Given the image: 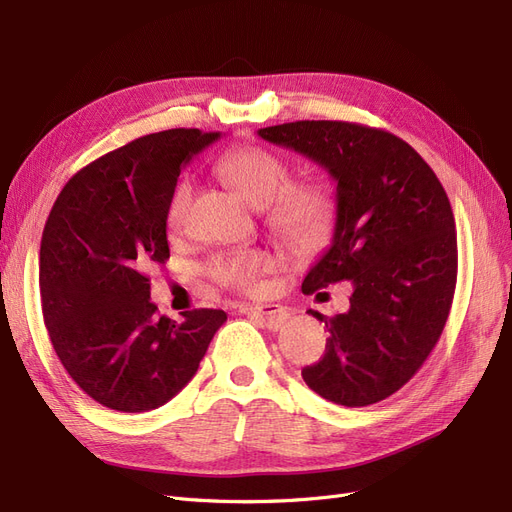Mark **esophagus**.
<instances>
[{
  "label": "esophagus",
  "instance_id": "34e87169",
  "mask_svg": "<svg viewBox=\"0 0 512 512\" xmlns=\"http://www.w3.org/2000/svg\"><path fill=\"white\" fill-rule=\"evenodd\" d=\"M238 310L242 314H249V316H261L268 320V327L278 329L287 323V318L291 316L289 310L280 304H261V306H253V304H240Z\"/></svg>",
  "mask_w": 512,
  "mask_h": 512
}]
</instances>
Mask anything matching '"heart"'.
Listing matches in <instances>:
<instances>
[{"mask_svg":"<svg viewBox=\"0 0 512 512\" xmlns=\"http://www.w3.org/2000/svg\"><path fill=\"white\" fill-rule=\"evenodd\" d=\"M215 173L255 206H266L268 230L297 251H312L323 244L335 223L337 202L333 189L320 179L291 181V164L274 151L246 145L221 154ZM194 183L181 177L166 204V223L179 230L192 206ZM278 268V257L263 249H232L206 261V274L217 285L255 293L261 278Z\"/></svg>","mask_w":512,"mask_h":512,"instance_id":"obj_1","label":"heart"}]
</instances>
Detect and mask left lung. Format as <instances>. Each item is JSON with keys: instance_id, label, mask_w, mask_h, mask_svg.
<instances>
[{"instance_id": "1", "label": "left lung", "mask_w": 512, "mask_h": 512, "mask_svg": "<svg viewBox=\"0 0 512 512\" xmlns=\"http://www.w3.org/2000/svg\"><path fill=\"white\" fill-rule=\"evenodd\" d=\"M259 137L295 149L337 181L329 251L301 291L350 280V310L325 320V356L301 369L327 401L367 407L401 390L437 346L458 280L456 221L434 170L382 128L339 120L268 126Z\"/></svg>"}]
</instances>
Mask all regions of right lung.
<instances>
[{
  "label": "right lung",
  "instance_id": "1",
  "mask_svg": "<svg viewBox=\"0 0 512 512\" xmlns=\"http://www.w3.org/2000/svg\"><path fill=\"white\" fill-rule=\"evenodd\" d=\"M219 132L170 128L78 170L61 189L40 246L44 323L63 367L103 407L158 409L198 371L223 310L170 320L149 301L145 268L170 257L166 204L194 154Z\"/></svg>",
  "mask_w": 512,
  "mask_h": 512
}]
</instances>
